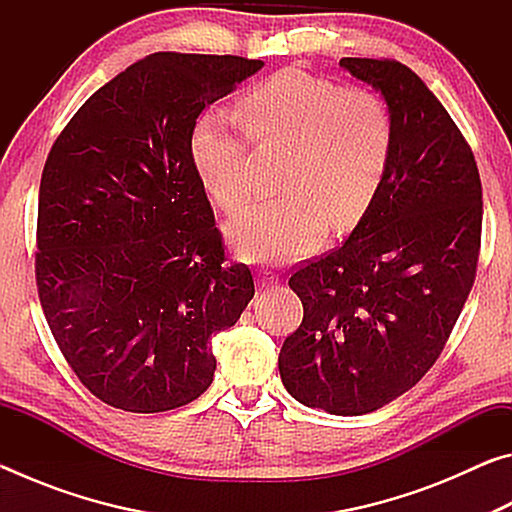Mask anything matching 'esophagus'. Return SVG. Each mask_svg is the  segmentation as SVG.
Wrapping results in <instances>:
<instances>
[{"mask_svg":"<svg viewBox=\"0 0 512 512\" xmlns=\"http://www.w3.org/2000/svg\"><path fill=\"white\" fill-rule=\"evenodd\" d=\"M257 284H259V287H262V289L277 287V284H280V277H277L273 271H259Z\"/></svg>","mask_w":512,"mask_h":512,"instance_id":"1","label":"esophagus"}]
</instances>
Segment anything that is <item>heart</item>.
Wrapping results in <instances>:
<instances>
[{
  "instance_id": "1",
  "label": "heart",
  "mask_w": 512,
  "mask_h": 512,
  "mask_svg": "<svg viewBox=\"0 0 512 512\" xmlns=\"http://www.w3.org/2000/svg\"><path fill=\"white\" fill-rule=\"evenodd\" d=\"M237 119L257 142H287L282 196L248 203L230 237L253 262H293L327 232L348 230L375 201L393 153L391 115L377 94L282 69L237 101ZM201 185L216 203L237 207L248 194L246 142L223 112H205L189 137Z\"/></svg>"
}]
</instances>
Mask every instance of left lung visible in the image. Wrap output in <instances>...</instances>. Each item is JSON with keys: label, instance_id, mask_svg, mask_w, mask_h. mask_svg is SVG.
Instances as JSON below:
<instances>
[{"label": "left lung", "instance_id": "obj_1", "mask_svg": "<svg viewBox=\"0 0 512 512\" xmlns=\"http://www.w3.org/2000/svg\"><path fill=\"white\" fill-rule=\"evenodd\" d=\"M341 67L381 92L393 153L345 244L291 275L305 316L277 366L300 404L363 415L413 388L443 352L474 284L483 201L470 144L418 74L388 58Z\"/></svg>", "mask_w": 512, "mask_h": 512}]
</instances>
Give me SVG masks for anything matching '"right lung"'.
<instances>
[{
    "mask_svg": "<svg viewBox=\"0 0 512 512\" xmlns=\"http://www.w3.org/2000/svg\"><path fill=\"white\" fill-rule=\"evenodd\" d=\"M264 67L160 51L76 110L42 169L36 282L51 334L88 391L160 413L210 388V339L255 296L223 266L189 137L201 112Z\"/></svg>",
    "mask_w": 512,
    "mask_h": 512,
    "instance_id": "obj_1",
    "label": "right lung"
}]
</instances>
